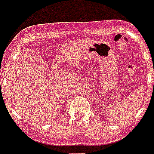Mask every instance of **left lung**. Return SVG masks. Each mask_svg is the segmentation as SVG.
I'll return each instance as SVG.
<instances>
[{"label":"left lung","instance_id":"8db88e82","mask_svg":"<svg viewBox=\"0 0 154 154\" xmlns=\"http://www.w3.org/2000/svg\"><path fill=\"white\" fill-rule=\"evenodd\" d=\"M153 87H154V83H153Z\"/></svg>","mask_w":154,"mask_h":154}]
</instances>
